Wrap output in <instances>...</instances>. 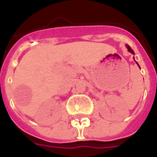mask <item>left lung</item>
<instances>
[{
	"label": "left lung",
	"mask_w": 157,
	"mask_h": 157,
	"mask_svg": "<svg viewBox=\"0 0 157 157\" xmlns=\"http://www.w3.org/2000/svg\"><path fill=\"white\" fill-rule=\"evenodd\" d=\"M127 48H128V52H131V53H132V54H134V53H135V52H134V51H133V50H132V49H131V47H130L129 45H128V44H127ZM136 63H137V62H136ZM137 64H138V63H137ZM138 66H139V64H138ZM139 67H140V66H139Z\"/></svg>",
	"instance_id": "left-lung-1"
}]
</instances>
